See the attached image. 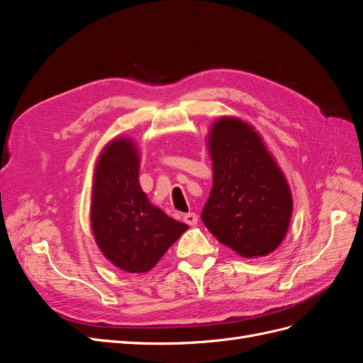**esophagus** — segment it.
<instances>
[{
  "mask_svg": "<svg viewBox=\"0 0 363 363\" xmlns=\"http://www.w3.org/2000/svg\"><path fill=\"white\" fill-rule=\"evenodd\" d=\"M183 219H184V223L188 224V225H191V227H194V225H196V223H199V216H196L195 213H186L184 216H183Z\"/></svg>",
  "mask_w": 363,
  "mask_h": 363,
  "instance_id": "1",
  "label": "esophagus"
}]
</instances>
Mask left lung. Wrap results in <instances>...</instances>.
<instances>
[{
  "instance_id": "left-lung-1",
  "label": "left lung",
  "mask_w": 363,
  "mask_h": 363,
  "mask_svg": "<svg viewBox=\"0 0 363 363\" xmlns=\"http://www.w3.org/2000/svg\"><path fill=\"white\" fill-rule=\"evenodd\" d=\"M213 186L201 219L219 242L242 257L267 256L286 236L292 195L279 164L255 128L218 119L208 133Z\"/></svg>"
}]
</instances>
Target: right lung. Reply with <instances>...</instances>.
Segmentation results:
<instances>
[{
  "label": "right lung",
  "instance_id": "1",
  "mask_svg": "<svg viewBox=\"0 0 363 363\" xmlns=\"http://www.w3.org/2000/svg\"><path fill=\"white\" fill-rule=\"evenodd\" d=\"M91 225L96 245L119 269L150 271L188 225L152 206L139 184V152L133 140H112L96 162Z\"/></svg>",
  "mask_w": 363,
  "mask_h": 363
}]
</instances>
